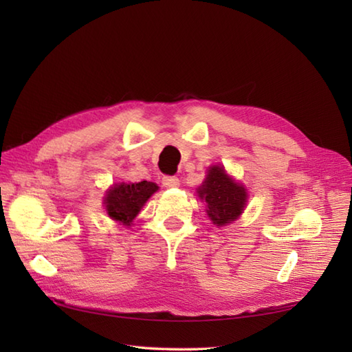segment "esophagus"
I'll use <instances>...</instances> for the list:
<instances>
[{
  "instance_id": "34e87169",
  "label": "esophagus",
  "mask_w": 352,
  "mask_h": 352,
  "mask_svg": "<svg viewBox=\"0 0 352 352\" xmlns=\"http://www.w3.org/2000/svg\"><path fill=\"white\" fill-rule=\"evenodd\" d=\"M162 184L164 188H178V186H180V180L174 175H164L162 178Z\"/></svg>"
}]
</instances>
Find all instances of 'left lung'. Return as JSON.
<instances>
[{"label": "left lung", "instance_id": "1", "mask_svg": "<svg viewBox=\"0 0 352 352\" xmlns=\"http://www.w3.org/2000/svg\"><path fill=\"white\" fill-rule=\"evenodd\" d=\"M201 199H206L207 214L218 227L237 219L246 204V192L241 184L226 174L221 166H212L203 186L198 189Z\"/></svg>", "mask_w": 352, "mask_h": 352}]
</instances>
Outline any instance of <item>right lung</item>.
<instances>
[{"mask_svg": "<svg viewBox=\"0 0 352 352\" xmlns=\"http://www.w3.org/2000/svg\"><path fill=\"white\" fill-rule=\"evenodd\" d=\"M157 189H159L157 184L151 182L115 184L107 192L106 210L111 219L130 226V222L140 212L142 206Z\"/></svg>", "mask_w": 352, "mask_h": 352, "instance_id": "obj_1", "label": "right lung"}]
</instances>
